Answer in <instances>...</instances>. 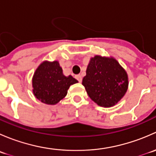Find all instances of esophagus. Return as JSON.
<instances>
[{"label":"esophagus","instance_id":"1","mask_svg":"<svg viewBox=\"0 0 156 156\" xmlns=\"http://www.w3.org/2000/svg\"><path fill=\"white\" fill-rule=\"evenodd\" d=\"M75 78H76V79L78 80L79 82H81V81H82V77H81V75H76V76H75Z\"/></svg>","mask_w":156,"mask_h":156}]
</instances>
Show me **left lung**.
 <instances>
[{
  "label": "left lung",
  "instance_id": "left-lung-1",
  "mask_svg": "<svg viewBox=\"0 0 156 156\" xmlns=\"http://www.w3.org/2000/svg\"><path fill=\"white\" fill-rule=\"evenodd\" d=\"M82 84L94 103L111 107L126 94L128 77L115 59L97 55L90 60Z\"/></svg>",
  "mask_w": 156,
  "mask_h": 156
}]
</instances>
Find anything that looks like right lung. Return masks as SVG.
I'll list each match as a JSON object with an SVG mask.
<instances>
[{"mask_svg": "<svg viewBox=\"0 0 156 156\" xmlns=\"http://www.w3.org/2000/svg\"><path fill=\"white\" fill-rule=\"evenodd\" d=\"M72 75L65 76L58 61L42 62L32 78L34 97L48 105H55L66 96L72 84L78 83Z\"/></svg>", "mask_w": 156, "mask_h": 156, "instance_id": "obj_1", "label": "right lung"}]
</instances>
